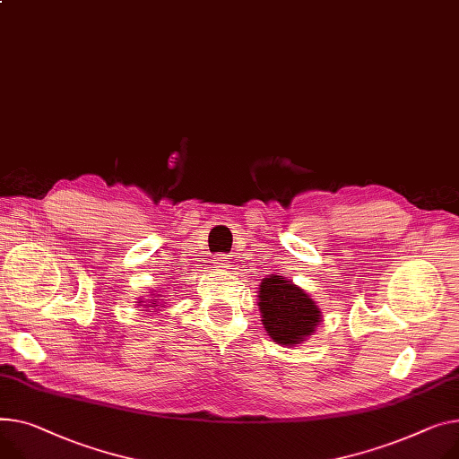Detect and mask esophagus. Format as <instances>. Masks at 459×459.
Returning <instances> with one entry per match:
<instances>
[{
	"label": "esophagus",
	"mask_w": 459,
	"mask_h": 459,
	"mask_svg": "<svg viewBox=\"0 0 459 459\" xmlns=\"http://www.w3.org/2000/svg\"><path fill=\"white\" fill-rule=\"evenodd\" d=\"M229 262H230L229 255H216V256H213V265H216L218 269L229 267Z\"/></svg>",
	"instance_id": "obj_1"
}]
</instances>
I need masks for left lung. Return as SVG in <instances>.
<instances>
[{"label": "left lung", "mask_w": 459, "mask_h": 459, "mask_svg": "<svg viewBox=\"0 0 459 459\" xmlns=\"http://www.w3.org/2000/svg\"><path fill=\"white\" fill-rule=\"evenodd\" d=\"M258 290L262 325L274 343L293 347L316 332L321 310L316 300L290 279L273 274L262 281Z\"/></svg>", "instance_id": "8db88e82"}]
</instances>
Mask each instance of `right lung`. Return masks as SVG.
Listing matches in <instances>:
<instances>
[{"mask_svg":"<svg viewBox=\"0 0 459 459\" xmlns=\"http://www.w3.org/2000/svg\"><path fill=\"white\" fill-rule=\"evenodd\" d=\"M140 302H143V300H140ZM140 307H142V304H140ZM143 307H147V308H159L160 307V300L159 299H151V302L149 304H143ZM164 308V307H162Z\"/></svg>","mask_w":459,"mask_h":459,"instance_id":"1","label":"right lung"}]
</instances>
